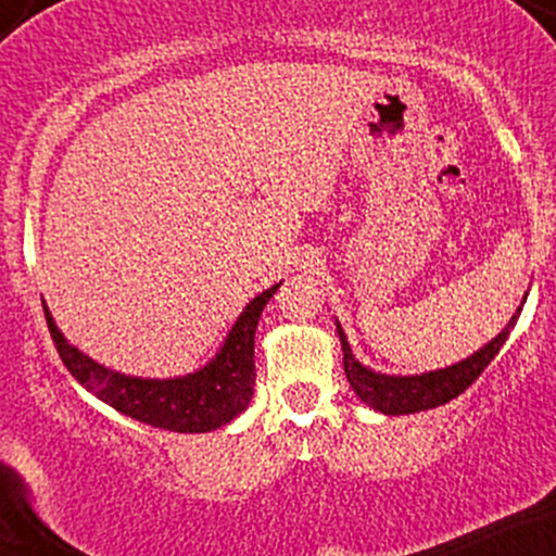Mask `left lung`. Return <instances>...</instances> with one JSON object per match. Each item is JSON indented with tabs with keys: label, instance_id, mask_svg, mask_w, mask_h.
Instances as JSON below:
<instances>
[{
	"label": "left lung",
	"instance_id": "left-lung-1",
	"mask_svg": "<svg viewBox=\"0 0 556 556\" xmlns=\"http://www.w3.org/2000/svg\"><path fill=\"white\" fill-rule=\"evenodd\" d=\"M518 314L509 318V324L504 327L502 334H496L489 344H483L478 353L470 355L455 366L439 368V371H429L420 376H387L376 374L371 368H366L363 363L355 361L353 350H350L348 337L340 324H337V334H340L342 353H344V374H348L350 387L355 389V394L366 402L374 410L384 413V416H407V413H420L431 410V407L444 405V402L455 400L457 394H463L478 376L483 374V368L496 358V353L502 350L504 340L509 337V329L518 321Z\"/></svg>",
	"mask_w": 556,
	"mask_h": 556
}]
</instances>
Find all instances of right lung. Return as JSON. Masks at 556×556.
Returning a JSON list of instances; mask_svg holds the SVG:
<instances>
[{"label":"right lung","mask_w":556,"mask_h":556,"mask_svg":"<svg viewBox=\"0 0 556 556\" xmlns=\"http://www.w3.org/2000/svg\"><path fill=\"white\" fill-rule=\"evenodd\" d=\"M279 285L264 290L245 305L208 366L195 374L177 376V379H138V376L110 371L83 355L78 348L67 344L47 305H43V314H47L49 334H52L62 363L88 392L104 400L114 410L125 413L140 424L154 426V429L206 433L238 418L251 405L253 387H256V361H253L256 327L261 311Z\"/></svg>","instance_id":"obj_1"}]
</instances>
